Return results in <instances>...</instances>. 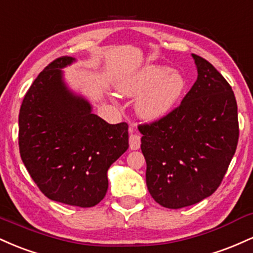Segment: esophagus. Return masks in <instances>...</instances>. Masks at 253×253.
<instances>
[{
	"label": "esophagus",
	"instance_id": "obj_1",
	"mask_svg": "<svg viewBox=\"0 0 253 253\" xmlns=\"http://www.w3.org/2000/svg\"><path fill=\"white\" fill-rule=\"evenodd\" d=\"M129 149L130 150H138L140 147L141 140H140V135H138L136 133H134L133 128H129Z\"/></svg>",
	"mask_w": 253,
	"mask_h": 253
}]
</instances>
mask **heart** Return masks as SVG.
I'll return each instance as SVG.
<instances>
[{"mask_svg": "<svg viewBox=\"0 0 253 253\" xmlns=\"http://www.w3.org/2000/svg\"><path fill=\"white\" fill-rule=\"evenodd\" d=\"M185 86V78L179 72L152 64L121 78L119 91L128 97L139 96L136 113L147 120H156L175 108Z\"/></svg>", "mask_w": 253, "mask_h": 253, "instance_id": "heart-1", "label": "heart"}]
</instances>
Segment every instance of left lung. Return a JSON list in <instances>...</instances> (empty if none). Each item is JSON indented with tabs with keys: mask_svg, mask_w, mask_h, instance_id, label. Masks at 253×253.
I'll return each mask as SVG.
<instances>
[{
	"mask_svg": "<svg viewBox=\"0 0 253 253\" xmlns=\"http://www.w3.org/2000/svg\"><path fill=\"white\" fill-rule=\"evenodd\" d=\"M193 57L197 80L181 104L139 126L147 189L171 210L195 205L219 188L239 139L231 85L208 60Z\"/></svg>",
	"mask_w": 253,
	"mask_h": 253,
	"instance_id": "left-lung-1",
	"label": "left lung"
}]
</instances>
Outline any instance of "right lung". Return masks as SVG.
<instances>
[{"mask_svg":"<svg viewBox=\"0 0 253 253\" xmlns=\"http://www.w3.org/2000/svg\"><path fill=\"white\" fill-rule=\"evenodd\" d=\"M72 62L57 58L27 90L19 114V149L43 195L88 208L106 195L107 171L128 149V125L106 123L66 89L60 69Z\"/></svg>","mask_w":253,"mask_h":253,"instance_id":"add662e5","label":"right lung"}]
</instances>
